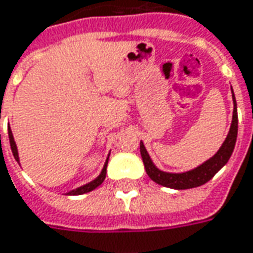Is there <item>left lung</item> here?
<instances>
[{"label": "left lung", "mask_w": 253, "mask_h": 253, "mask_svg": "<svg viewBox=\"0 0 253 253\" xmlns=\"http://www.w3.org/2000/svg\"><path fill=\"white\" fill-rule=\"evenodd\" d=\"M231 97H233L234 109H233V118H231L230 130L227 132V137H226L222 146L219 148L218 152L212 157H210L208 160L201 163L200 166L194 167L193 169L183 171V172H169V171L157 169L156 164L153 163V160H152L149 153L146 151L144 142L142 141L139 142V151H141V157H142V162H144L145 169H146V174L149 175L152 181L162 185V186L176 189V190L197 188V186H201V185L207 183L218 172L219 169L229 162L231 153L234 151V146H236L238 131L237 102H236V97H234L233 89H231Z\"/></svg>", "instance_id": "8db88e82"}]
</instances>
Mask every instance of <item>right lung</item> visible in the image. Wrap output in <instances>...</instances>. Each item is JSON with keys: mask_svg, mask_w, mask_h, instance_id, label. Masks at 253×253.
Instances as JSON below:
<instances>
[{"mask_svg": "<svg viewBox=\"0 0 253 253\" xmlns=\"http://www.w3.org/2000/svg\"><path fill=\"white\" fill-rule=\"evenodd\" d=\"M8 134H9V142H10V149H12V153H13V157H15V160L17 163L20 164V159H19V152H17V146H16L15 138H13V134H12V130H8ZM108 159L109 155L107 157V160H105V163H104V167H102L101 172H100V175L94 178L93 181L87 182V183H84L82 186H79L77 189H72L68 192V196H79V194H84V193H89L91 190H94L96 188H98L100 185H101L104 179H105V175H107V164H108Z\"/></svg>", "mask_w": 253, "mask_h": 253, "instance_id": "add662e5", "label": "right lung"}]
</instances>
